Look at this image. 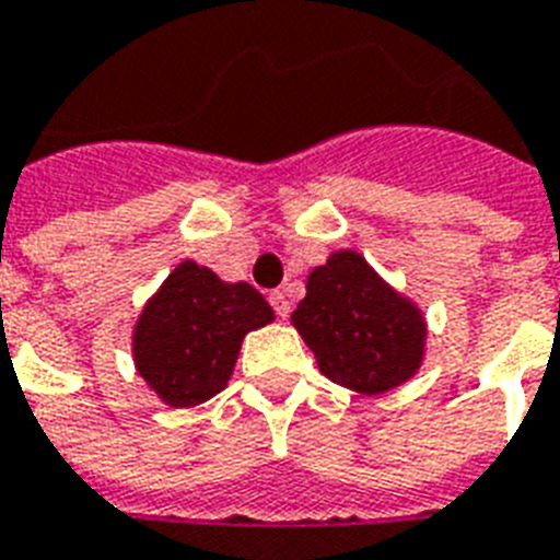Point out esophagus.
<instances>
[{"mask_svg":"<svg viewBox=\"0 0 560 560\" xmlns=\"http://www.w3.org/2000/svg\"><path fill=\"white\" fill-rule=\"evenodd\" d=\"M268 301H271V306H275V312L280 315V318H285V315L292 312V303H289L285 292H280V289H277V292H271V298H268Z\"/></svg>","mask_w":560,"mask_h":560,"instance_id":"obj_1","label":"esophagus"}]
</instances>
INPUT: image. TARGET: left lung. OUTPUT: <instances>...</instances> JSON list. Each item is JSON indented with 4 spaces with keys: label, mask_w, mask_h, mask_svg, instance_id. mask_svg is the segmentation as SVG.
<instances>
[{
    "label": "left lung",
    "mask_w": 560,
    "mask_h": 560,
    "mask_svg": "<svg viewBox=\"0 0 560 560\" xmlns=\"http://www.w3.org/2000/svg\"><path fill=\"white\" fill-rule=\"evenodd\" d=\"M292 324L318 359L320 374L350 392H392L423 362V312L357 250H336L312 268Z\"/></svg>",
    "instance_id": "1"
}]
</instances>
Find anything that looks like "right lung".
I'll use <instances>...</instances> for the list:
<instances>
[{
	"label": "right lung",
	"mask_w": 560,
	"mask_h": 560,
	"mask_svg": "<svg viewBox=\"0 0 560 560\" xmlns=\"http://www.w3.org/2000/svg\"><path fill=\"white\" fill-rule=\"evenodd\" d=\"M275 310L248 283H224L215 271L184 259L133 324V365L160 400L189 409L228 385L250 329Z\"/></svg>",
	"instance_id": "obj_1"
}]
</instances>
